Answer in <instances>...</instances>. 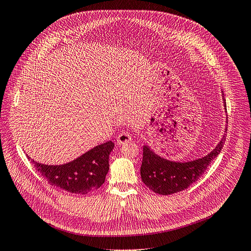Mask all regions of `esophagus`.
Here are the masks:
<instances>
[{"label": "esophagus", "mask_w": 251, "mask_h": 251, "mask_svg": "<svg viewBox=\"0 0 251 251\" xmlns=\"http://www.w3.org/2000/svg\"><path fill=\"white\" fill-rule=\"evenodd\" d=\"M131 141V135L128 132H121L117 137L118 145H124L125 143H128Z\"/></svg>", "instance_id": "34e87169"}]
</instances>
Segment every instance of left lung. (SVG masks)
Segmentation results:
<instances>
[{
	"label": "left lung",
	"mask_w": 251,
	"mask_h": 251,
	"mask_svg": "<svg viewBox=\"0 0 251 251\" xmlns=\"http://www.w3.org/2000/svg\"><path fill=\"white\" fill-rule=\"evenodd\" d=\"M226 107V100L224 98ZM226 141V133L216 148L208 155L187 162L173 161L157 155L150 147L144 146L141 166L142 180L154 192L169 196L188 188L206 172L209 164L219 155Z\"/></svg>",
	"instance_id": "8db88e82"
}]
</instances>
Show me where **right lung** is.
I'll use <instances>...</instances> for the list:
<instances>
[{
    "mask_svg": "<svg viewBox=\"0 0 251 251\" xmlns=\"http://www.w3.org/2000/svg\"><path fill=\"white\" fill-rule=\"evenodd\" d=\"M114 147L113 142H106L94 147L76 159L61 165L42 164L29 156L27 158L51 186L71 193L88 194L104 183L109 169L108 157Z\"/></svg>",
    "mask_w": 251,
    "mask_h": 251,
    "instance_id": "1",
    "label": "right lung"
}]
</instances>
